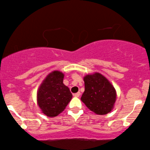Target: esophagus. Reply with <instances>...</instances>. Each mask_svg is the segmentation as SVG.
<instances>
[{"mask_svg":"<svg viewBox=\"0 0 150 150\" xmlns=\"http://www.w3.org/2000/svg\"><path fill=\"white\" fill-rule=\"evenodd\" d=\"M80 96H81V93H80V92H78V93L74 94V97H79Z\"/></svg>","mask_w":150,"mask_h":150,"instance_id":"1","label":"esophagus"}]
</instances>
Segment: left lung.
<instances>
[{"label":"left lung","instance_id":"1","mask_svg":"<svg viewBox=\"0 0 150 150\" xmlns=\"http://www.w3.org/2000/svg\"><path fill=\"white\" fill-rule=\"evenodd\" d=\"M85 91L81 100L91 111L98 115L110 112L116 100V91L110 82L99 73L84 78Z\"/></svg>","mask_w":150,"mask_h":150}]
</instances>
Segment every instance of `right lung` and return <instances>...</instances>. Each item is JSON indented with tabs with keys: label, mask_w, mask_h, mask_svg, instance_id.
<instances>
[{
	"label": "right lung",
	"mask_w": 150,
	"mask_h": 150,
	"mask_svg": "<svg viewBox=\"0 0 150 150\" xmlns=\"http://www.w3.org/2000/svg\"><path fill=\"white\" fill-rule=\"evenodd\" d=\"M63 76L60 71H52L48 75L38 90V105L46 116L52 117L58 115L72 98L69 88L63 83Z\"/></svg>",
	"instance_id": "add662e5"
}]
</instances>
